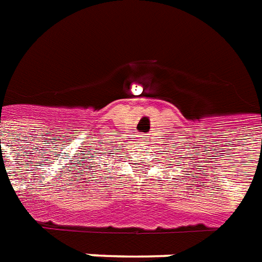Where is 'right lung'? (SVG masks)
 <instances>
[{"label": "right lung", "mask_w": 262, "mask_h": 262, "mask_svg": "<svg viewBox=\"0 0 262 262\" xmlns=\"http://www.w3.org/2000/svg\"><path fill=\"white\" fill-rule=\"evenodd\" d=\"M104 154H106V152H104Z\"/></svg>", "instance_id": "right-lung-1"}]
</instances>
